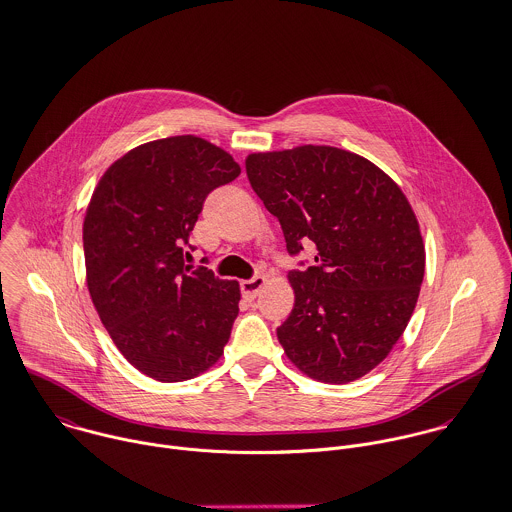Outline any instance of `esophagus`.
Wrapping results in <instances>:
<instances>
[{
    "mask_svg": "<svg viewBox=\"0 0 512 512\" xmlns=\"http://www.w3.org/2000/svg\"><path fill=\"white\" fill-rule=\"evenodd\" d=\"M266 284V278L264 276H256V278H250V280H244L240 284V290H242V296L246 300H254L258 296V292L264 288Z\"/></svg>",
    "mask_w": 512,
    "mask_h": 512,
    "instance_id": "esophagus-1",
    "label": "esophagus"
}]
</instances>
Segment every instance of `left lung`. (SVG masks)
Instances as JSON below:
<instances>
[{"instance_id": "8db88e82", "label": "left lung", "mask_w": 512, "mask_h": 512, "mask_svg": "<svg viewBox=\"0 0 512 512\" xmlns=\"http://www.w3.org/2000/svg\"><path fill=\"white\" fill-rule=\"evenodd\" d=\"M246 174L288 252L316 246V264L288 274L294 308L278 328L288 359L322 383L363 377L403 336L425 274L407 196L371 161L328 145L252 153Z\"/></svg>"}]
</instances>
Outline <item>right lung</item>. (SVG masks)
<instances>
[{"mask_svg": "<svg viewBox=\"0 0 512 512\" xmlns=\"http://www.w3.org/2000/svg\"><path fill=\"white\" fill-rule=\"evenodd\" d=\"M238 174L230 153L180 135L131 149L91 194L83 250L93 306L125 359L157 381L204 373L230 338L240 284L190 270L182 248L208 192Z\"/></svg>", "mask_w": 512, "mask_h": 512, "instance_id": "obj_1", "label": "right lung"}]
</instances>
